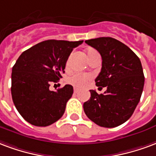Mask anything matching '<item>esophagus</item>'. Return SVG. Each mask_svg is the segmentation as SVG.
Listing matches in <instances>:
<instances>
[{"mask_svg":"<svg viewBox=\"0 0 156 156\" xmlns=\"http://www.w3.org/2000/svg\"><path fill=\"white\" fill-rule=\"evenodd\" d=\"M78 91H79V90L77 89V88H75V89H74V93H75V94H77Z\"/></svg>","mask_w":156,"mask_h":156,"instance_id":"1","label":"esophagus"}]
</instances>
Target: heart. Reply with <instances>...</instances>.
Wrapping results in <instances>:
<instances>
[{"label": "heart", "instance_id": "heart-1", "mask_svg": "<svg viewBox=\"0 0 156 156\" xmlns=\"http://www.w3.org/2000/svg\"><path fill=\"white\" fill-rule=\"evenodd\" d=\"M95 53H97V51L95 50H94V49H89V50H87L86 54H87L88 59L91 55L95 54ZM66 67H68V66H69V61H66ZM90 76L89 75H86V74L81 73H75L67 78V82L70 84V85H72L73 86H75V87L81 88V87H83V86L86 85V83L88 82V80H90Z\"/></svg>", "mask_w": 156, "mask_h": 156}]
</instances>
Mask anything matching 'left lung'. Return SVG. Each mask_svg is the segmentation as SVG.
Masks as SVG:
<instances>
[{"mask_svg":"<svg viewBox=\"0 0 156 156\" xmlns=\"http://www.w3.org/2000/svg\"><path fill=\"white\" fill-rule=\"evenodd\" d=\"M86 43L101 55V70L95 81L107 90L101 95L90 90L84 111L100 126H120L130 118L140 100L145 83L141 62L127 45L114 38L99 37Z\"/></svg>","mask_w":156,"mask_h":156,"instance_id":"1","label":"left lung"}]
</instances>
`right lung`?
<instances>
[{
  "mask_svg": "<svg viewBox=\"0 0 156 156\" xmlns=\"http://www.w3.org/2000/svg\"><path fill=\"white\" fill-rule=\"evenodd\" d=\"M82 42L48 40L19 56L12 67L11 95L16 110L27 122L48 126L63 115L73 87L66 85L56 91L49 87L62 77L69 55Z\"/></svg>",
  "mask_w": 156,
  "mask_h": 156,
  "instance_id": "1",
  "label": "right lung"
}]
</instances>
